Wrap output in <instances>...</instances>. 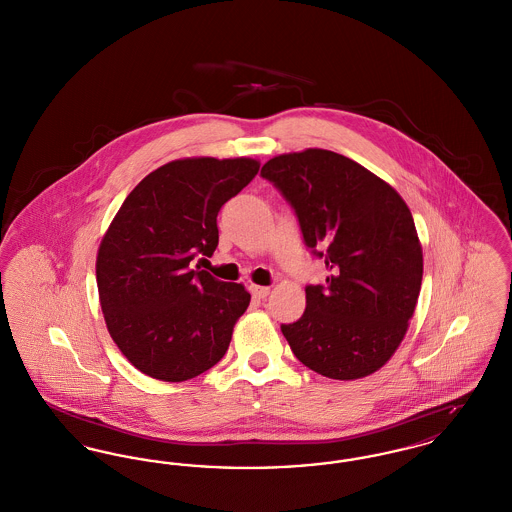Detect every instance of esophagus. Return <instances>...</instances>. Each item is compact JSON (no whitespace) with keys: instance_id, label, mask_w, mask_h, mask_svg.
Returning <instances> with one entry per match:
<instances>
[{"instance_id":"esophagus-1","label":"esophagus","mask_w":512,"mask_h":512,"mask_svg":"<svg viewBox=\"0 0 512 512\" xmlns=\"http://www.w3.org/2000/svg\"><path fill=\"white\" fill-rule=\"evenodd\" d=\"M249 292L253 293V297H257V299H265L268 293H270V288L267 286H249Z\"/></svg>"}]
</instances>
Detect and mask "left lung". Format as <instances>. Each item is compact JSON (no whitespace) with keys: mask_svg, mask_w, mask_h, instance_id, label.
Segmentation results:
<instances>
[{"mask_svg":"<svg viewBox=\"0 0 512 512\" xmlns=\"http://www.w3.org/2000/svg\"><path fill=\"white\" fill-rule=\"evenodd\" d=\"M286 197L303 240L324 259L326 286L282 334L318 374L357 380L386 365L405 338L422 284L413 215L388 182L328 149L272 157L261 169Z\"/></svg>","mask_w":512,"mask_h":512,"instance_id":"obj_1","label":"left lung"}]
</instances>
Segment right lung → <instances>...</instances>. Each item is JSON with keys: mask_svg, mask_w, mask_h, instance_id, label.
I'll return each mask as SVG.
<instances>
[{"mask_svg": "<svg viewBox=\"0 0 512 512\" xmlns=\"http://www.w3.org/2000/svg\"><path fill=\"white\" fill-rule=\"evenodd\" d=\"M259 172L249 157L171 161L128 194L99 244V303L122 355L151 378L184 382L224 357L251 301L242 284L194 270L219 245L220 207Z\"/></svg>", "mask_w": 512, "mask_h": 512, "instance_id": "right-lung-1", "label": "right lung"}]
</instances>
